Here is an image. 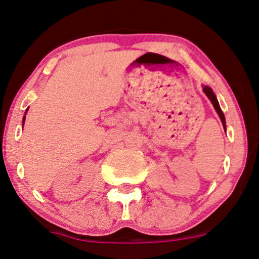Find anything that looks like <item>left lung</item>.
<instances>
[{"label":"left lung","mask_w":259,"mask_h":259,"mask_svg":"<svg viewBox=\"0 0 259 259\" xmlns=\"http://www.w3.org/2000/svg\"><path fill=\"white\" fill-rule=\"evenodd\" d=\"M204 93L205 94H206V96L208 99H210V101L212 102V105H213V107H214V110H216V112L217 113H219V116H220V118H221V120H222V124H223V126L226 127V118H224V114H223V112H222V110H221V107H220V104H219V101H217V99H216V95L213 94V92H212V89L210 88V87H206L205 85L204 87Z\"/></svg>","instance_id":"8db88e82"}]
</instances>
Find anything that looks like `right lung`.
Instances as JSON below:
<instances>
[{
	"label": "right lung",
	"mask_w": 259,
	"mask_h": 259,
	"mask_svg": "<svg viewBox=\"0 0 259 259\" xmlns=\"http://www.w3.org/2000/svg\"><path fill=\"white\" fill-rule=\"evenodd\" d=\"M24 121H25V117H24V119H23V124H24Z\"/></svg>",
	"instance_id": "obj_1"
}]
</instances>
